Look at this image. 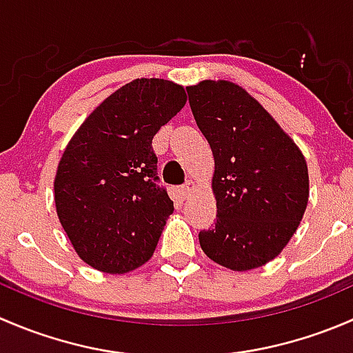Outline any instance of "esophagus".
Instances as JSON below:
<instances>
[{"label":"esophagus","instance_id":"esophagus-1","mask_svg":"<svg viewBox=\"0 0 353 353\" xmlns=\"http://www.w3.org/2000/svg\"><path fill=\"white\" fill-rule=\"evenodd\" d=\"M194 188H196V184H194V181H188V183L184 184L183 188H181V193H183L184 198H188L191 193H193Z\"/></svg>","mask_w":353,"mask_h":353}]
</instances>
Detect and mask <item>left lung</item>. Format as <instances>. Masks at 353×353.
I'll return each instance as SVG.
<instances>
[{
  "label": "left lung",
  "mask_w": 353,
  "mask_h": 353,
  "mask_svg": "<svg viewBox=\"0 0 353 353\" xmlns=\"http://www.w3.org/2000/svg\"><path fill=\"white\" fill-rule=\"evenodd\" d=\"M196 124L215 159L216 223L199 232L210 259L234 272L272 261L297 230L309 198L304 155L243 87L203 80L188 87Z\"/></svg>",
  "instance_id": "left-lung-1"
}]
</instances>
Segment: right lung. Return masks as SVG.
Wrapping results in <instances>:
<instances>
[{
	"instance_id": "right-lung-1",
	"label": "right lung",
	"mask_w": 353,
	"mask_h": 353,
	"mask_svg": "<svg viewBox=\"0 0 353 353\" xmlns=\"http://www.w3.org/2000/svg\"><path fill=\"white\" fill-rule=\"evenodd\" d=\"M186 99L174 81L137 78L110 94L68 143L54 177L56 212L92 268L128 273L154 254L174 203L157 184L152 140Z\"/></svg>"
}]
</instances>
